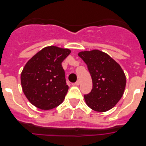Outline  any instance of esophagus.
I'll return each mask as SVG.
<instances>
[{
    "label": "esophagus",
    "instance_id": "1",
    "mask_svg": "<svg viewBox=\"0 0 146 146\" xmlns=\"http://www.w3.org/2000/svg\"><path fill=\"white\" fill-rule=\"evenodd\" d=\"M80 80H78V81H76V82L74 83V85H75V86H79V85H80Z\"/></svg>",
    "mask_w": 146,
    "mask_h": 146
}]
</instances>
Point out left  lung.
I'll return each instance as SVG.
<instances>
[{
    "label": "left lung",
    "mask_w": 146,
    "mask_h": 146,
    "mask_svg": "<svg viewBox=\"0 0 146 146\" xmlns=\"http://www.w3.org/2000/svg\"><path fill=\"white\" fill-rule=\"evenodd\" d=\"M88 66L92 80V89L85 95L86 103L98 112L109 111L122 98L126 76L120 64L99 50H84L78 54Z\"/></svg>",
    "instance_id": "8db88e82"
}]
</instances>
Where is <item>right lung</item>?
Returning <instances> with one entry per match:
<instances>
[{"instance_id":"add662e5","label":"right lung","mask_w":146,"mask_h":146,"mask_svg":"<svg viewBox=\"0 0 146 146\" xmlns=\"http://www.w3.org/2000/svg\"><path fill=\"white\" fill-rule=\"evenodd\" d=\"M70 52L67 48L45 47L26 63L21 73L22 89L34 106L50 110L64 102L69 87L61 64Z\"/></svg>"}]
</instances>
